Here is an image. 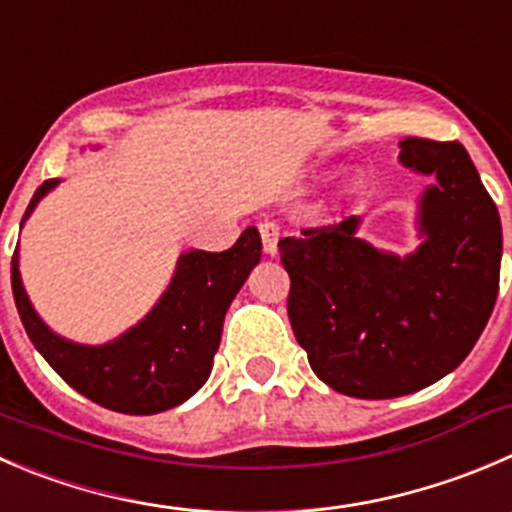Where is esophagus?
<instances>
[{"instance_id":"1","label":"esophagus","mask_w":512,"mask_h":512,"mask_svg":"<svg viewBox=\"0 0 512 512\" xmlns=\"http://www.w3.org/2000/svg\"><path fill=\"white\" fill-rule=\"evenodd\" d=\"M257 230H260V237H262V250H265L267 255H275L277 240H280V235H282L280 225H277V222L265 220V222H260V227H257Z\"/></svg>"}]
</instances>
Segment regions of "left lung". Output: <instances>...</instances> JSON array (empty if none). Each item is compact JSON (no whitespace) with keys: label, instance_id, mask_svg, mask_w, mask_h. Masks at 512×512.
<instances>
[{"label":"left lung","instance_id":"obj_1","mask_svg":"<svg viewBox=\"0 0 512 512\" xmlns=\"http://www.w3.org/2000/svg\"><path fill=\"white\" fill-rule=\"evenodd\" d=\"M400 160L438 177L423 195L428 240L408 260L357 240L355 217L277 242L287 315L310 367L350 398L415 393L460 365L493 312L503 230L460 142L408 137Z\"/></svg>","mask_w":512,"mask_h":512}]
</instances>
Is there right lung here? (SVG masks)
<instances>
[{"mask_svg":"<svg viewBox=\"0 0 512 512\" xmlns=\"http://www.w3.org/2000/svg\"><path fill=\"white\" fill-rule=\"evenodd\" d=\"M54 185L57 180L37 187L24 220ZM260 250V235L247 227L230 250L182 255L155 310L102 347L74 345L47 330L22 287L17 250L12 255V292L29 340L67 385L107 410L155 415L185 403L205 385L227 307L260 262Z\"/></svg>","mask_w":512,"mask_h":512,"instance_id":"obj_1","label":"right lung"}]
</instances>
